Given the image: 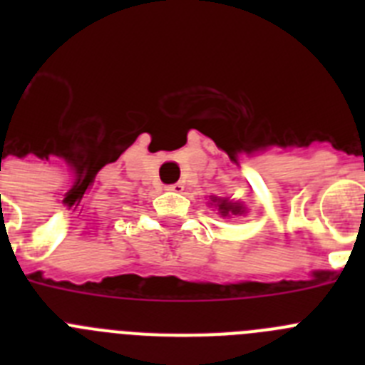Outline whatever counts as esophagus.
<instances>
[{
    "mask_svg": "<svg viewBox=\"0 0 365 365\" xmlns=\"http://www.w3.org/2000/svg\"><path fill=\"white\" fill-rule=\"evenodd\" d=\"M182 188H185V186L180 185V182H175V185H170V186H166V190H168V192H182Z\"/></svg>",
    "mask_w": 365,
    "mask_h": 365,
    "instance_id": "1",
    "label": "esophagus"
}]
</instances>
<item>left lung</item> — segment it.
<instances>
[{"instance_id": "obj_1", "label": "left lung", "mask_w": 365, "mask_h": 365, "mask_svg": "<svg viewBox=\"0 0 365 365\" xmlns=\"http://www.w3.org/2000/svg\"><path fill=\"white\" fill-rule=\"evenodd\" d=\"M210 201H212L210 205H214L215 208H217V212L222 215V217L245 214V206L241 205V202H232L225 197H215V195H212Z\"/></svg>"}]
</instances>
